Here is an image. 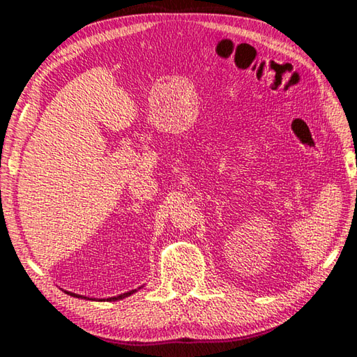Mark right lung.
I'll list each match as a JSON object with an SVG mask.
<instances>
[{
  "mask_svg": "<svg viewBox=\"0 0 357 357\" xmlns=\"http://www.w3.org/2000/svg\"><path fill=\"white\" fill-rule=\"evenodd\" d=\"M132 293H135V289H132V291H129V293H124V294H119V296H116V298H108L107 301H118V299H123V298H128V296H130ZM70 296H77V294H74V293H70ZM77 298H82V296H77ZM100 301H105V299H100Z\"/></svg>",
  "mask_w": 357,
  "mask_h": 357,
  "instance_id": "add662e5",
  "label": "right lung"
}]
</instances>
